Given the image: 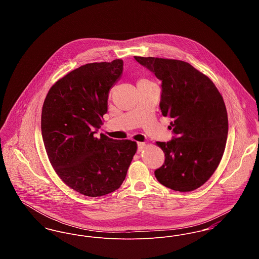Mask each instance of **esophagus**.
Listing matches in <instances>:
<instances>
[{"label": "esophagus", "instance_id": "1", "mask_svg": "<svg viewBox=\"0 0 259 259\" xmlns=\"http://www.w3.org/2000/svg\"><path fill=\"white\" fill-rule=\"evenodd\" d=\"M146 147V144L145 143H138V152H141L144 148Z\"/></svg>", "mask_w": 259, "mask_h": 259}]
</instances>
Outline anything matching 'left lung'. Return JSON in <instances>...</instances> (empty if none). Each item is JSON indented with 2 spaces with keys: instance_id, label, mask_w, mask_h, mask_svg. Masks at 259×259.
I'll list each match as a JSON object with an SVG mask.
<instances>
[{
  "instance_id": "1",
  "label": "left lung",
  "mask_w": 259,
  "mask_h": 259,
  "mask_svg": "<svg viewBox=\"0 0 259 259\" xmlns=\"http://www.w3.org/2000/svg\"><path fill=\"white\" fill-rule=\"evenodd\" d=\"M160 79V110L172 121L175 137L156 142L165 161L154 171L161 185L175 191H192L204 185L222 160L228 117L221 93L207 75L189 63L134 56Z\"/></svg>"
}]
</instances>
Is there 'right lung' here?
<instances>
[{
    "label": "right lung",
    "mask_w": 259,
    "mask_h": 259,
    "mask_svg": "<svg viewBox=\"0 0 259 259\" xmlns=\"http://www.w3.org/2000/svg\"><path fill=\"white\" fill-rule=\"evenodd\" d=\"M122 72L121 59L83 65L56 81L44 102L40 128L50 163L66 185L89 197L118 189L137 151L130 140L94 137Z\"/></svg>",
    "instance_id": "obj_1"
}]
</instances>
